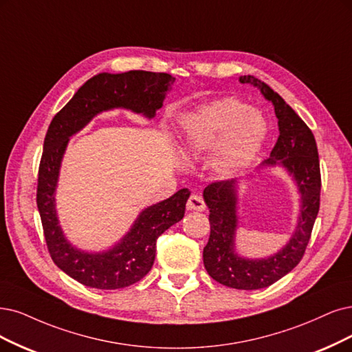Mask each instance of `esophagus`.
<instances>
[{
  "mask_svg": "<svg viewBox=\"0 0 352 352\" xmlns=\"http://www.w3.org/2000/svg\"><path fill=\"white\" fill-rule=\"evenodd\" d=\"M187 209L188 210H196V212H203L206 209V203L201 199L199 194H192V196L188 197L187 200Z\"/></svg>",
  "mask_w": 352,
  "mask_h": 352,
  "instance_id": "esophagus-1",
  "label": "esophagus"
}]
</instances>
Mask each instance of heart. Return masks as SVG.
Masks as SVG:
<instances>
[{"label":"heart","mask_w":352,"mask_h":352,"mask_svg":"<svg viewBox=\"0 0 352 352\" xmlns=\"http://www.w3.org/2000/svg\"><path fill=\"white\" fill-rule=\"evenodd\" d=\"M265 122L254 109L233 97L216 100L183 117L178 146L187 158L217 148L212 166L222 177H230L248 165L265 138Z\"/></svg>","instance_id":"1"}]
</instances>
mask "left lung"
<instances>
[{"mask_svg":"<svg viewBox=\"0 0 352 352\" xmlns=\"http://www.w3.org/2000/svg\"><path fill=\"white\" fill-rule=\"evenodd\" d=\"M252 84L274 104L280 136L267 165H283L294 177L302 194V209L294 235L284 248L267 259H245L235 252L236 181H214L203 197L210 209V236L203 250V263L217 283L238 290H258L274 284L302 261L320 206V166L316 140L307 124L270 85L254 75L239 78Z\"/></svg>","mask_w":352,"mask_h":352,"instance_id":"obj_1","label":"left lung"}]
</instances>
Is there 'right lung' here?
<instances>
[{
  "instance_id": "obj_1",
  "label": "right lung",
  "mask_w": 352,
  "mask_h": 352,
  "mask_svg": "<svg viewBox=\"0 0 352 352\" xmlns=\"http://www.w3.org/2000/svg\"><path fill=\"white\" fill-rule=\"evenodd\" d=\"M174 81L175 78L165 72L98 74L76 91L49 124L38 165L37 209L50 258L65 274L87 287L116 290L145 277L155 261L156 241L184 217L190 191L181 188L173 197L143 210L113 250L101 254L78 251L65 239L55 210V188L68 139L104 110L124 107L152 119Z\"/></svg>"
}]
</instances>
